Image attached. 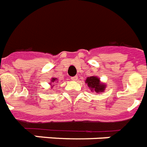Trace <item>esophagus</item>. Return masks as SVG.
Returning a JSON list of instances; mask_svg holds the SVG:
<instances>
[{
  "label": "esophagus",
  "instance_id": "esophagus-1",
  "mask_svg": "<svg viewBox=\"0 0 147 147\" xmlns=\"http://www.w3.org/2000/svg\"><path fill=\"white\" fill-rule=\"evenodd\" d=\"M71 80L74 81H77L78 80V77L77 76H74V77H71Z\"/></svg>",
  "mask_w": 147,
  "mask_h": 147
}]
</instances>
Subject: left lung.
I'll use <instances>...</instances> for the list:
<instances>
[{
	"label": "left lung",
	"mask_w": 147,
	"mask_h": 147,
	"mask_svg": "<svg viewBox=\"0 0 147 147\" xmlns=\"http://www.w3.org/2000/svg\"><path fill=\"white\" fill-rule=\"evenodd\" d=\"M86 83H87L88 86L92 89V91H95L96 92H103L105 90V86L100 83V81L98 77H88Z\"/></svg>",
	"instance_id": "1"
}]
</instances>
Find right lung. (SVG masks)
<instances>
[{
  "instance_id": "right-lung-1",
  "label": "right lung",
  "mask_w": 147,
  "mask_h": 147,
  "mask_svg": "<svg viewBox=\"0 0 147 147\" xmlns=\"http://www.w3.org/2000/svg\"><path fill=\"white\" fill-rule=\"evenodd\" d=\"M56 80V79H55V78H52V80H51V82H54V81Z\"/></svg>"
}]
</instances>
